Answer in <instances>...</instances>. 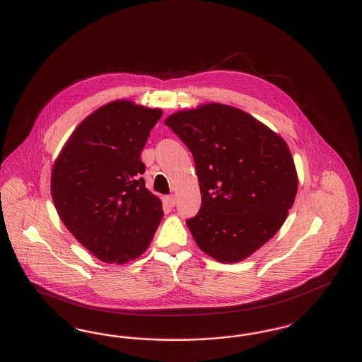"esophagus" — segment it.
<instances>
[{
	"instance_id": "1",
	"label": "esophagus",
	"mask_w": 362,
	"mask_h": 362,
	"mask_svg": "<svg viewBox=\"0 0 362 362\" xmlns=\"http://www.w3.org/2000/svg\"><path fill=\"white\" fill-rule=\"evenodd\" d=\"M165 202H167V205L170 207H173L176 205V198H175V195H168V197H165Z\"/></svg>"
}]
</instances>
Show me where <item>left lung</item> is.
I'll return each mask as SVG.
<instances>
[{
    "label": "left lung",
    "mask_w": 362,
    "mask_h": 362,
    "mask_svg": "<svg viewBox=\"0 0 362 362\" xmlns=\"http://www.w3.org/2000/svg\"><path fill=\"white\" fill-rule=\"evenodd\" d=\"M164 123L194 156L202 205L186 221L197 245L221 263L270 240L294 204L298 176L285 139L240 108L180 110Z\"/></svg>",
    "instance_id": "1"
}]
</instances>
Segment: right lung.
Here are the masks:
<instances>
[{
    "mask_svg": "<svg viewBox=\"0 0 362 362\" xmlns=\"http://www.w3.org/2000/svg\"><path fill=\"white\" fill-rule=\"evenodd\" d=\"M161 108L104 104L70 134L52 170V198L76 240L104 263L141 257L164 213L145 187L141 152Z\"/></svg>",
    "mask_w": 362,
    "mask_h": 362,
    "instance_id": "obj_1",
    "label": "right lung"
}]
</instances>
